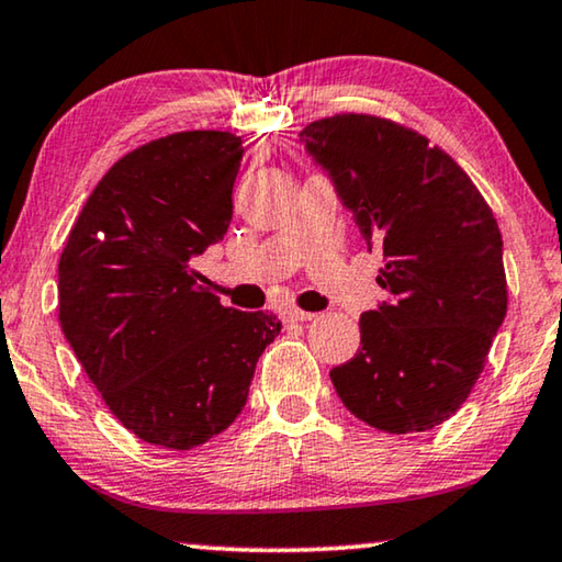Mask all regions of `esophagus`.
<instances>
[{
  "mask_svg": "<svg viewBox=\"0 0 562 562\" xmlns=\"http://www.w3.org/2000/svg\"><path fill=\"white\" fill-rule=\"evenodd\" d=\"M314 317H317V314L302 312V310H296V306H289V310H283V319H286V322H310Z\"/></svg>",
  "mask_w": 562,
  "mask_h": 562,
  "instance_id": "obj_1",
  "label": "esophagus"
}]
</instances>
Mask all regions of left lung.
I'll use <instances>...</instances> for the list:
<instances>
[{"label": "left lung", "mask_w": 562, "mask_h": 562, "mask_svg": "<svg viewBox=\"0 0 562 562\" xmlns=\"http://www.w3.org/2000/svg\"><path fill=\"white\" fill-rule=\"evenodd\" d=\"M386 266V302L360 314V350L329 371L366 425L425 432L460 409L506 317L504 243L468 173L425 135L371 114L299 133Z\"/></svg>", "instance_id": "left-lung-1"}]
</instances>
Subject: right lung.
I'll return each mask as SVG.
<instances>
[{
    "label": "right lung",
    "mask_w": 562,
    "mask_h": 562,
    "mask_svg": "<svg viewBox=\"0 0 562 562\" xmlns=\"http://www.w3.org/2000/svg\"><path fill=\"white\" fill-rule=\"evenodd\" d=\"M243 140L191 130L120 158L68 235L58 319L110 412L143 442L191 450L233 425L276 314L222 306L191 263L225 237Z\"/></svg>",
    "instance_id": "1"
}]
</instances>
